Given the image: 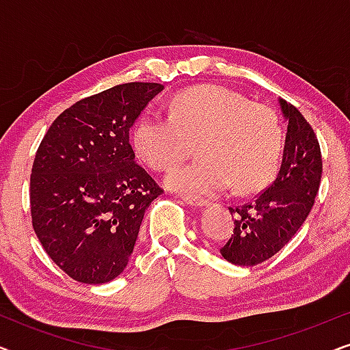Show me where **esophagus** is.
Masks as SVG:
<instances>
[{
    "instance_id": "34e87169",
    "label": "esophagus",
    "mask_w": 350,
    "mask_h": 350,
    "mask_svg": "<svg viewBox=\"0 0 350 350\" xmlns=\"http://www.w3.org/2000/svg\"><path fill=\"white\" fill-rule=\"evenodd\" d=\"M181 199L185 200V204L191 205V207H196V208H200V207H205L208 202L202 198H196V196H181Z\"/></svg>"
}]
</instances>
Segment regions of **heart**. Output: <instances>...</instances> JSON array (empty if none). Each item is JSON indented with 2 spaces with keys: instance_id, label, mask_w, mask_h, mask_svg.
I'll return each instance as SVG.
<instances>
[{
  "instance_id": "b5f03b06",
  "label": "heart",
  "mask_w": 350,
  "mask_h": 350,
  "mask_svg": "<svg viewBox=\"0 0 350 350\" xmlns=\"http://www.w3.org/2000/svg\"><path fill=\"white\" fill-rule=\"evenodd\" d=\"M133 148L152 170L185 161L198 145L200 161L174 169L169 188L189 194H212L232 185L250 194L274 178L284 148L275 113L221 85L183 90L172 114L145 113L132 133Z\"/></svg>"
}]
</instances>
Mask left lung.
<instances>
[{
  "label": "left lung",
  "instance_id": "8db88e82",
  "mask_svg": "<svg viewBox=\"0 0 350 350\" xmlns=\"http://www.w3.org/2000/svg\"><path fill=\"white\" fill-rule=\"evenodd\" d=\"M288 121L279 175L250 202L229 207L234 234L221 250L236 266L269 260L298 232L312 208L322 178V152L317 137L293 105L279 98Z\"/></svg>",
  "mask_w": 350,
  "mask_h": 350
}]
</instances>
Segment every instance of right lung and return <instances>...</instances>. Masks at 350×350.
Instances as JSON below:
<instances>
[{
    "mask_svg": "<svg viewBox=\"0 0 350 350\" xmlns=\"http://www.w3.org/2000/svg\"><path fill=\"white\" fill-rule=\"evenodd\" d=\"M164 85L127 83L83 98L52 122L30 178L31 221L71 279L107 284L126 269L145 210L162 194L135 162L129 132Z\"/></svg>",
    "mask_w": 350,
    "mask_h": 350,
    "instance_id": "right-lung-1",
    "label": "right lung"
}]
</instances>
